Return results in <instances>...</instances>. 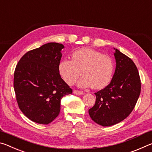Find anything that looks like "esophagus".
Wrapping results in <instances>:
<instances>
[{"mask_svg":"<svg viewBox=\"0 0 152 152\" xmlns=\"http://www.w3.org/2000/svg\"><path fill=\"white\" fill-rule=\"evenodd\" d=\"M73 92H74V94H77V95H82V94H84L83 92L81 91H78V90H74Z\"/></svg>","mask_w":152,"mask_h":152,"instance_id":"34e87169","label":"esophagus"}]
</instances>
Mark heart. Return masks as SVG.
Segmentation results:
<instances>
[{"label": "heart", "mask_w": 152, "mask_h": 152, "mask_svg": "<svg viewBox=\"0 0 152 152\" xmlns=\"http://www.w3.org/2000/svg\"><path fill=\"white\" fill-rule=\"evenodd\" d=\"M59 72L67 84H73L80 74L78 81L82 87L92 86L99 90L106 87L111 80L114 63L112 58L91 48H81L74 51L72 60L64 59L58 66Z\"/></svg>", "instance_id": "1"}]
</instances>
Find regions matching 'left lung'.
<instances>
[{
	"label": "left lung",
	"instance_id": "left-lung-1",
	"mask_svg": "<svg viewBox=\"0 0 152 152\" xmlns=\"http://www.w3.org/2000/svg\"><path fill=\"white\" fill-rule=\"evenodd\" d=\"M116 68L109 84L95 92L96 102L88 110L97 124L108 127L122 121L134 109L141 92V80L132 60L115 49Z\"/></svg>",
	"mask_w": 152,
	"mask_h": 152
}]
</instances>
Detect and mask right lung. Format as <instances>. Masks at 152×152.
Instances as JSON below:
<instances>
[{"label": "right lung", "mask_w": 152, "mask_h": 152, "mask_svg": "<svg viewBox=\"0 0 152 152\" xmlns=\"http://www.w3.org/2000/svg\"><path fill=\"white\" fill-rule=\"evenodd\" d=\"M61 43H48L27 51L17 64L14 90L20 110L32 121L48 125L58 116L60 102L72 93L61 78Z\"/></svg>", "instance_id": "obj_1"}]
</instances>
